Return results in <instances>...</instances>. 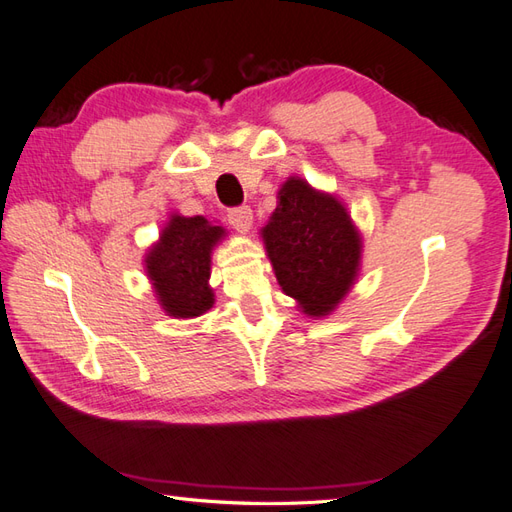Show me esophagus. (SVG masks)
I'll return each instance as SVG.
<instances>
[{"label":"esophagus","mask_w":512,"mask_h":512,"mask_svg":"<svg viewBox=\"0 0 512 512\" xmlns=\"http://www.w3.org/2000/svg\"><path fill=\"white\" fill-rule=\"evenodd\" d=\"M227 220L237 233H248V229H251V224H253V211L246 205L233 207L227 211Z\"/></svg>","instance_id":"1"}]
</instances>
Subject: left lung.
<instances>
[{"mask_svg":"<svg viewBox=\"0 0 512 512\" xmlns=\"http://www.w3.org/2000/svg\"><path fill=\"white\" fill-rule=\"evenodd\" d=\"M277 209L261 229L281 290L307 316H327L353 288L362 237L342 202L301 176L279 189Z\"/></svg>","mask_w":512,"mask_h":512,"instance_id":"left-lung-1","label":"left lung"}]
</instances>
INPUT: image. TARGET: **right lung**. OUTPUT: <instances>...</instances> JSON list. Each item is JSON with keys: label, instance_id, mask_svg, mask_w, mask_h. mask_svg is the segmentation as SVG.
I'll return each mask as SVG.
<instances>
[{"label": "right lung", "instance_id": "right-lung-1", "mask_svg": "<svg viewBox=\"0 0 512 512\" xmlns=\"http://www.w3.org/2000/svg\"><path fill=\"white\" fill-rule=\"evenodd\" d=\"M227 235L202 218L172 213L159 242L146 253V272L163 312L174 318H194L213 307L211 251Z\"/></svg>", "mask_w": 512, "mask_h": 512}]
</instances>
